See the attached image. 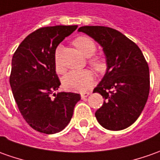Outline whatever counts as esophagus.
I'll return each mask as SVG.
<instances>
[{
	"instance_id": "obj_1",
	"label": "esophagus",
	"mask_w": 160,
	"mask_h": 160,
	"mask_svg": "<svg viewBox=\"0 0 160 160\" xmlns=\"http://www.w3.org/2000/svg\"><path fill=\"white\" fill-rule=\"evenodd\" d=\"M89 92H85V93H82V94H80V96H81V98L82 99H85V98H87L88 96L89 95Z\"/></svg>"
}]
</instances>
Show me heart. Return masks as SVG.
<instances>
[{
    "label": "heart",
    "mask_w": 160,
    "mask_h": 160,
    "mask_svg": "<svg viewBox=\"0 0 160 160\" xmlns=\"http://www.w3.org/2000/svg\"><path fill=\"white\" fill-rule=\"evenodd\" d=\"M72 43L85 57H91L96 52V44L88 37L86 36L78 37L73 40ZM60 52H61V48L58 47L55 51V55H54L55 67L58 72H62L64 70L60 62ZM89 63L94 67V70L98 72H102L107 66L106 60L103 58L98 56L90 58ZM94 77L92 72L85 69V70L69 72L63 78L62 83H63V87L67 90L74 91V92H86L94 83Z\"/></svg>",
    "instance_id": "heart-1"
}]
</instances>
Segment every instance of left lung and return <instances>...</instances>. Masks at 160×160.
Here are the masks:
<instances>
[{
  "instance_id": "8db88e82",
  "label": "left lung",
  "mask_w": 160,
  "mask_h": 160,
  "mask_svg": "<svg viewBox=\"0 0 160 160\" xmlns=\"http://www.w3.org/2000/svg\"><path fill=\"white\" fill-rule=\"evenodd\" d=\"M78 30L94 38L106 56L107 71L93 91L104 98L95 117L107 130H124L137 121L147 102L148 64L139 47L118 30L104 26H82Z\"/></svg>"
}]
</instances>
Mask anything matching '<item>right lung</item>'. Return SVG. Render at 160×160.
<instances>
[{"label": "right lung", "mask_w": 160, "mask_h": 160, "mask_svg": "<svg viewBox=\"0 0 160 160\" xmlns=\"http://www.w3.org/2000/svg\"><path fill=\"white\" fill-rule=\"evenodd\" d=\"M77 25L43 27L27 36L12 58L9 83L19 111L35 130L58 133L70 122L80 95L60 92L54 55Z\"/></svg>", "instance_id": "right-lung-1"}]
</instances>
